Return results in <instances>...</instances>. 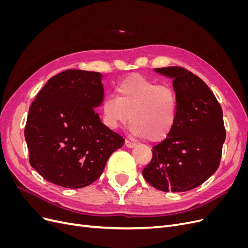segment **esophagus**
Wrapping results in <instances>:
<instances>
[{
	"mask_svg": "<svg viewBox=\"0 0 248 248\" xmlns=\"http://www.w3.org/2000/svg\"><path fill=\"white\" fill-rule=\"evenodd\" d=\"M125 146L127 147V148H134L137 146V144L136 142H132V141H130V140H125Z\"/></svg>",
	"mask_w": 248,
	"mask_h": 248,
	"instance_id": "34e87169",
	"label": "esophagus"
}]
</instances>
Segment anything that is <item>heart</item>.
Wrapping results in <instances>:
<instances>
[{"label": "heart", "instance_id": "heart-1", "mask_svg": "<svg viewBox=\"0 0 248 248\" xmlns=\"http://www.w3.org/2000/svg\"><path fill=\"white\" fill-rule=\"evenodd\" d=\"M103 122L117 129L129 121L138 138L152 141L166 139L174 128L177 95L174 89L142 76H131L117 87V97L108 95L102 102Z\"/></svg>", "mask_w": 248, "mask_h": 248}]
</instances>
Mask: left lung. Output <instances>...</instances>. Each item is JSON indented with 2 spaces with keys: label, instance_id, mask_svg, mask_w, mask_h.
Segmentation results:
<instances>
[{
  "label": "left lung",
  "instance_id": "8db88e82",
  "mask_svg": "<svg viewBox=\"0 0 248 248\" xmlns=\"http://www.w3.org/2000/svg\"><path fill=\"white\" fill-rule=\"evenodd\" d=\"M172 78L177 117L168 138L153 147L142 170L146 181L161 191H187L204 183L218 169L226 140L222 109L213 92L182 67L155 68Z\"/></svg>",
  "mask_w": 248,
  "mask_h": 248
}]
</instances>
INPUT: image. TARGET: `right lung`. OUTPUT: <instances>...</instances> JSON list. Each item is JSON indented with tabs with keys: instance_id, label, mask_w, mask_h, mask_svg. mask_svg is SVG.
I'll return each instance as SVG.
<instances>
[{
	"instance_id": "1",
	"label": "right lung",
	"mask_w": 248,
	"mask_h": 248,
	"mask_svg": "<svg viewBox=\"0 0 248 248\" xmlns=\"http://www.w3.org/2000/svg\"><path fill=\"white\" fill-rule=\"evenodd\" d=\"M102 74L69 69L52 77L29 109L30 163L48 182L76 189L98 179L125 140L102 124Z\"/></svg>"
}]
</instances>
